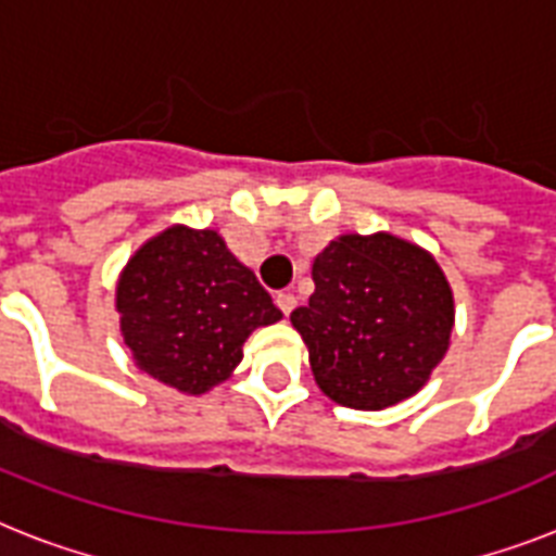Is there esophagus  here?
I'll list each match as a JSON object with an SVG mask.
<instances>
[{"label":"esophagus","instance_id":"34e87169","mask_svg":"<svg viewBox=\"0 0 556 556\" xmlns=\"http://www.w3.org/2000/svg\"><path fill=\"white\" fill-rule=\"evenodd\" d=\"M274 303H277L279 312H282L288 317V314H291L296 308V296L291 294V291H279V294L274 296Z\"/></svg>","mask_w":556,"mask_h":556}]
</instances>
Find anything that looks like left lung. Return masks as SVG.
Here are the masks:
<instances>
[{"label": "left lung", "instance_id": "8db88e82", "mask_svg": "<svg viewBox=\"0 0 556 556\" xmlns=\"http://www.w3.org/2000/svg\"><path fill=\"white\" fill-rule=\"evenodd\" d=\"M312 277L314 294L291 323L323 392L352 409L418 392L453 329V294L430 253L389 233L340 236Z\"/></svg>", "mask_w": 556, "mask_h": 556}]
</instances>
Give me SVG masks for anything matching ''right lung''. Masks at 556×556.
<instances>
[{
	"label": "right lung",
	"mask_w": 556,
	"mask_h": 556,
	"mask_svg": "<svg viewBox=\"0 0 556 556\" xmlns=\"http://www.w3.org/2000/svg\"><path fill=\"white\" fill-rule=\"evenodd\" d=\"M117 312L138 366L190 395L225 380L248 334L282 317L216 230L187 227H169L129 260Z\"/></svg>",
	"instance_id": "obj_1"
}]
</instances>
